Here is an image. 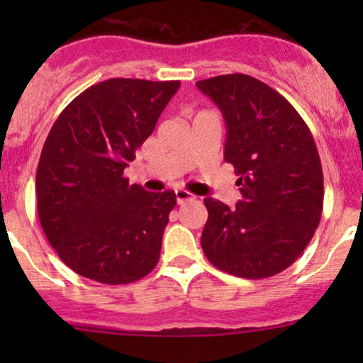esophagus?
<instances>
[{
	"instance_id": "1",
	"label": "esophagus",
	"mask_w": 363,
	"mask_h": 363,
	"mask_svg": "<svg viewBox=\"0 0 363 363\" xmlns=\"http://www.w3.org/2000/svg\"><path fill=\"white\" fill-rule=\"evenodd\" d=\"M193 199H195V196H193L191 193L182 191V189H177V191H175V200H177L179 205H182V203H186V202H191Z\"/></svg>"
}]
</instances>
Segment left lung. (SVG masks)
<instances>
[{"label": "left lung", "instance_id": "1", "mask_svg": "<svg viewBox=\"0 0 363 363\" xmlns=\"http://www.w3.org/2000/svg\"><path fill=\"white\" fill-rule=\"evenodd\" d=\"M226 123L225 161L242 200L205 199L202 250L219 270L246 279L276 276L314 235L323 211V172L309 128L276 89L244 73L199 80Z\"/></svg>", "mask_w": 363, "mask_h": 363}]
</instances>
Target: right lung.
<instances>
[{
    "label": "right lung",
    "mask_w": 363,
    "mask_h": 363,
    "mask_svg": "<svg viewBox=\"0 0 363 363\" xmlns=\"http://www.w3.org/2000/svg\"><path fill=\"white\" fill-rule=\"evenodd\" d=\"M179 80L108 79L60 113L36 168L43 233L87 279L128 284L156 267L175 193L130 184L124 168L155 131Z\"/></svg>",
    "instance_id": "add662e5"
}]
</instances>
